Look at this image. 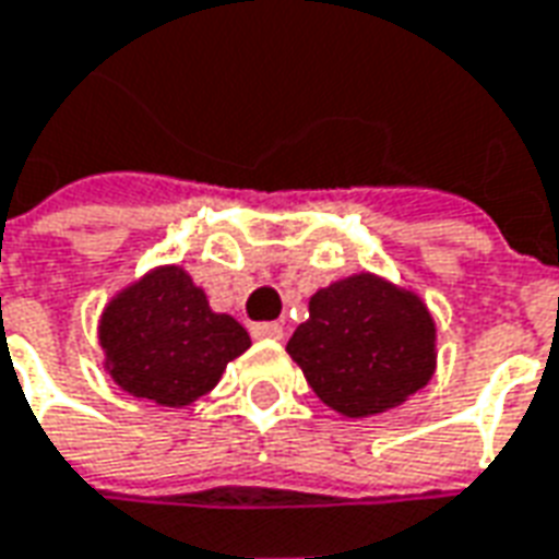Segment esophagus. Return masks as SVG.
I'll use <instances>...</instances> for the list:
<instances>
[{
    "mask_svg": "<svg viewBox=\"0 0 559 559\" xmlns=\"http://www.w3.org/2000/svg\"><path fill=\"white\" fill-rule=\"evenodd\" d=\"M252 336H255V340H283V324L280 322L252 324Z\"/></svg>",
    "mask_w": 559,
    "mask_h": 559,
    "instance_id": "34e87169",
    "label": "esophagus"
}]
</instances>
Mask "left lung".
I'll list each match as a JSON object with an SVG mask.
<instances>
[{
    "mask_svg": "<svg viewBox=\"0 0 559 559\" xmlns=\"http://www.w3.org/2000/svg\"><path fill=\"white\" fill-rule=\"evenodd\" d=\"M286 352L324 406L370 418L433 379L437 322L415 292L361 271L312 295Z\"/></svg>",
    "mask_w": 559,
    "mask_h": 559,
    "instance_id": "8db88e82",
    "label": "left lung"
}]
</instances>
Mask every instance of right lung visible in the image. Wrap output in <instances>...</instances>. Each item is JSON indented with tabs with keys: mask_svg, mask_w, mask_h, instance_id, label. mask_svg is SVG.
Returning <instances> with one entry per match:
<instances>
[{
	"mask_svg": "<svg viewBox=\"0 0 559 559\" xmlns=\"http://www.w3.org/2000/svg\"><path fill=\"white\" fill-rule=\"evenodd\" d=\"M98 346L122 391L183 409L216 388L252 340L237 319L210 310L180 264H159L108 300Z\"/></svg>",
	"mask_w": 559,
	"mask_h": 559,
	"instance_id": "1",
	"label": "right lung"
}]
</instances>
